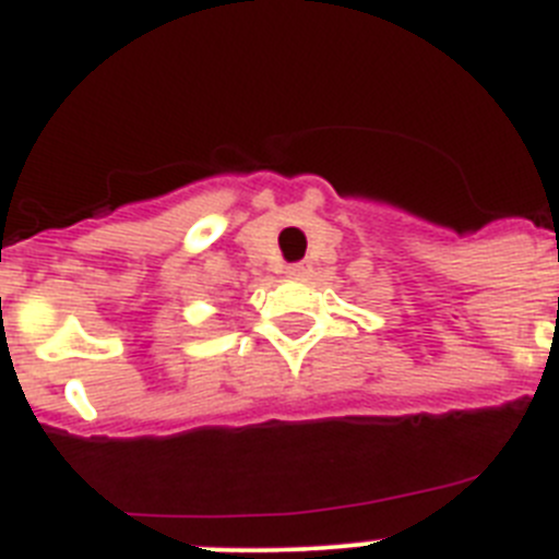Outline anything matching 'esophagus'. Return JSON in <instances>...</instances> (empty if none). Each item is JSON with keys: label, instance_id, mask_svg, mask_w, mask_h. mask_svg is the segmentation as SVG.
Wrapping results in <instances>:
<instances>
[{"label": "esophagus", "instance_id": "obj_1", "mask_svg": "<svg viewBox=\"0 0 559 559\" xmlns=\"http://www.w3.org/2000/svg\"><path fill=\"white\" fill-rule=\"evenodd\" d=\"M285 274H288V276H308L310 274V265L308 263L288 265V269H285Z\"/></svg>", "mask_w": 559, "mask_h": 559}]
</instances>
